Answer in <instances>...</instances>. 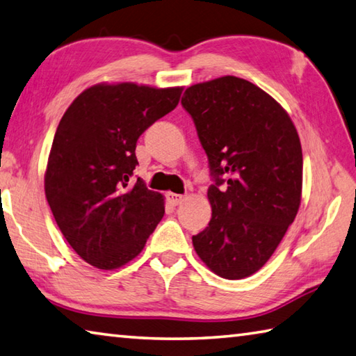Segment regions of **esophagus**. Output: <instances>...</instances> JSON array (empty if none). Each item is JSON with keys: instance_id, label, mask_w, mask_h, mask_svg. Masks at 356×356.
Instances as JSON below:
<instances>
[{"instance_id": "1", "label": "esophagus", "mask_w": 356, "mask_h": 356, "mask_svg": "<svg viewBox=\"0 0 356 356\" xmlns=\"http://www.w3.org/2000/svg\"><path fill=\"white\" fill-rule=\"evenodd\" d=\"M166 199H168V202H170L171 205H179V204H182V202H184L185 196H182V195H176V193H168V195H166Z\"/></svg>"}]
</instances>
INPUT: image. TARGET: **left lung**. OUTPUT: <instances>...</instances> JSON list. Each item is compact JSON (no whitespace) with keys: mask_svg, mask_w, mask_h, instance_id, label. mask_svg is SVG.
Returning a JSON list of instances; mask_svg holds the SVG:
<instances>
[{"mask_svg":"<svg viewBox=\"0 0 356 356\" xmlns=\"http://www.w3.org/2000/svg\"><path fill=\"white\" fill-rule=\"evenodd\" d=\"M182 106L215 182L207 193L209 227L193 236V245L219 277L244 279L264 266L299 211V134L273 96L241 77L191 86Z\"/></svg>","mask_w":356,"mask_h":356,"instance_id":"left-lung-1","label":"left lung"}]
</instances>
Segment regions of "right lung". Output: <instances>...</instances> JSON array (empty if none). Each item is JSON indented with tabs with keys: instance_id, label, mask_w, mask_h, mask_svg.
<instances>
[{
	"instance_id": "obj_1",
	"label": "right lung",
	"mask_w": 356,
	"mask_h": 356,
	"mask_svg": "<svg viewBox=\"0 0 356 356\" xmlns=\"http://www.w3.org/2000/svg\"><path fill=\"white\" fill-rule=\"evenodd\" d=\"M182 87L96 83L63 113L51 146L44 195L62 235L82 260L116 269L143 250L165 215L141 179L137 140L179 104Z\"/></svg>"
}]
</instances>
